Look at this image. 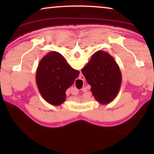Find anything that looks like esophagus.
I'll return each mask as SVG.
<instances>
[{
	"label": "esophagus",
	"mask_w": 154,
	"mask_h": 154,
	"mask_svg": "<svg viewBox=\"0 0 154 154\" xmlns=\"http://www.w3.org/2000/svg\"><path fill=\"white\" fill-rule=\"evenodd\" d=\"M81 79H82V80H84V77L83 76H81V78H80Z\"/></svg>",
	"instance_id": "esophagus-1"
}]
</instances>
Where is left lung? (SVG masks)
I'll use <instances>...</instances> for the list:
<instances>
[{
  "label": "left lung",
  "mask_w": 154,
  "mask_h": 154,
  "mask_svg": "<svg viewBox=\"0 0 154 154\" xmlns=\"http://www.w3.org/2000/svg\"><path fill=\"white\" fill-rule=\"evenodd\" d=\"M82 72L99 103L106 105L116 98L122 77L119 66L110 54L104 51L95 52Z\"/></svg>",
  "instance_id": "left-lung-1"
}]
</instances>
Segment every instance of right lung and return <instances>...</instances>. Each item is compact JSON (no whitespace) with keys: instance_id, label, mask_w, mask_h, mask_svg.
Masks as SVG:
<instances>
[{"instance_id":"obj_1","label":"right lung","mask_w":154,"mask_h":154,"mask_svg":"<svg viewBox=\"0 0 154 154\" xmlns=\"http://www.w3.org/2000/svg\"><path fill=\"white\" fill-rule=\"evenodd\" d=\"M79 71L73 69L57 51H51L43 57L38 65L36 82L44 100L58 106L66 100V91L73 84Z\"/></svg>"}]
</instances>
